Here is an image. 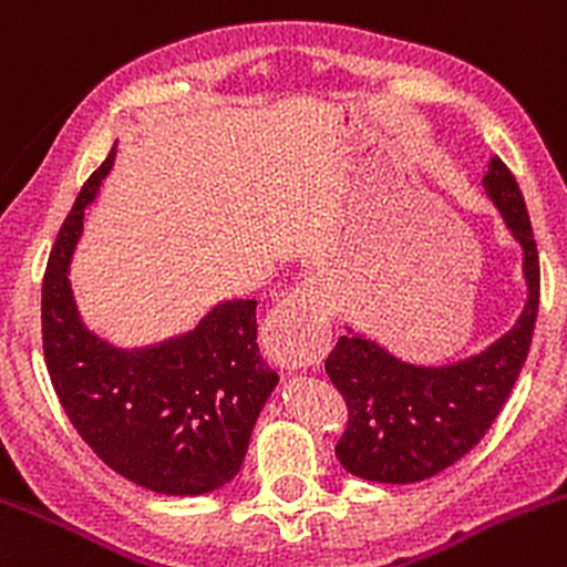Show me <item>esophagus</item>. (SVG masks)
Here are the masks:
<instances>
[{"label": "esophagus", "instance_id": "34e87169", "mask_svg": "<svg viewBox=\"0 0 567 567\" xmlns=\"http://www.w3.org/2000/svg\"><path fill=\"white\" fill-rule=\"evenodd\" d=\"M267 349L281 369H306L330 349V311L322 284L302 281L270 311L265 324Z\"/></svg>", "mask_w": 567, "mask_h": 567}]
</instances>
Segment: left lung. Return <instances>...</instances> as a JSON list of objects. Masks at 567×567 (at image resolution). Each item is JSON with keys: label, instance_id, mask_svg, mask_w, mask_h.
Here are the masks:
<instances>
[{"label": "left lung", "instance_id": "left-lung-1", "mask_svg": "<svg viewBox=\"0 0 567 567\" xmlns=\"http://www.w3.org/2000/svg\"><path fill=\"white\" fill-rule=\"evenodd\" d=\"M483 188L522 245L527 306L518 322L481 354L451 365L404 363L349 330L324 360L349 423L336 445L341 466L373 483H417L456 464L483 440L516 384L533 343L540 265L527 204L511 168L492 157Z\"/></svg>", "mask_w": 567, "mask_h": 567}]
</instances>
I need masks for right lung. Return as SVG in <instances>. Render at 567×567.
<instances>
[{"label": "right lung", "mask_w": 567, "mask_h": 567, "mask_svg": "<svg viewBox=\"0 0 567 567\" xmlns=\"http://www.w3.org/2000/svg\"><path fill=\"white\" fill-rule=\"evenodd\" d=\"M116 144L68 213L43 276V354L60 404L103 464L136 486L196 497L229 483L278 384L256 343V300L218 302L194 330L116 349L81 322L68 272Z\"/></svg>", "instance_id": "obj_1"}]
</instances>
